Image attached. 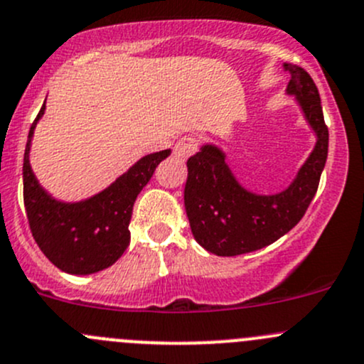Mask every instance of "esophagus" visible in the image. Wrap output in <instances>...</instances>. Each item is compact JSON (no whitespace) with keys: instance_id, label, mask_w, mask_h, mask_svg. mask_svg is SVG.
Here are the masks:
<instances>
[{"instance_id":"obj_1","label":"esophagus","mask_w":364,"mask_h":364,"mask_svg":"<svg viewBox=\"0 0 364 364\" xmlns=\"http://www.w3.org/2000/svg\"><path fill=\"white\" fill-rule=\"evenodd\" d=\"M197 146H199V142H197V139L193 137V135H185V137H181L176 142L174 155L178 156V159L186 160L188 156H192L193 153L197 151Z\"/></svg>"}]
</instances>
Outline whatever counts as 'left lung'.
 I'll list each match as a JSON object with an SVG mask.
<instances>
[{"label": "left lung", "instance_id": "1", "mask_svg": "<svg viewBox=\"0 0 364 364\" xmlns=\"http://www.w3.org/2000/svg\"><path fill=\"white\" fill-rule=\"evenodd\" d=\"M291 73L292 95L314 130L317 142L291 185L273 196L245 188L215 144H204L186 161L185 209L190 229L200 247L220 257L255 252L280 240L303 218L317 192L328 159L329 132L314 79L297 65L284 63Z\"/></svg>", "mask_w": 364, "mask_h": 364}]
</instances>
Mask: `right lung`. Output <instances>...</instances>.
<instances>
[{"label": "right lung", "instance_id": "obj_1", "mask_svg": "<svg viewBox=\"0 0 364 364\" xmlns=\"http://www.w3.org/2000/svg\"><path fill=\"white\" fill-rule=\"evenodd\" d=\"M43 111L46 104L29 128L24 151V208L29 229L40 250L58 269L70 274L98 273L112 266L127 250L135 199L151 179L156 165L171 155V149L142 156L90 199L63 203L42 188L29 165L33 132Z\"/></svg>", "mask_w": 364, "mask_h": 364}]
</instances>
